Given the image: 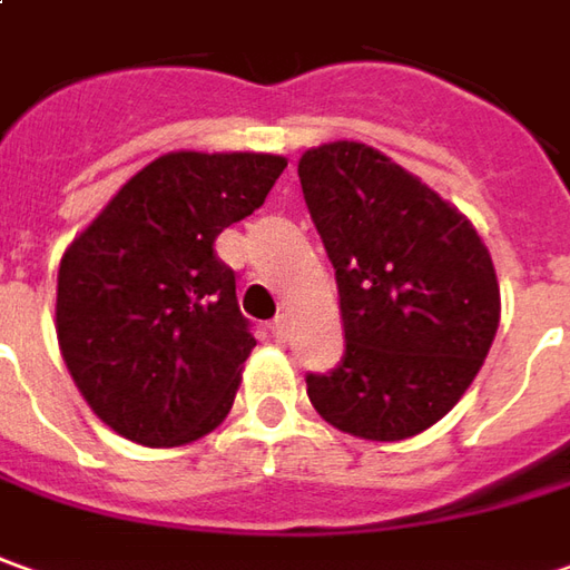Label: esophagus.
<instances>
[{
    "label": "esophagus",
    "instance_id": "1",
    "mask_svg": "<svg viewBox=\"0 0 570 570\" xmlns=\"http://www.w3.org/2000/svg\"><path fill=\"white\" fill-rule=\"evenodd\" d=\"M271 336L277 340V343H286V336H289V324H286L284 315H277L271 321Z\"/></svg>",
    "mask_w": 570,
    "mask_h": 570
}]
</instances>
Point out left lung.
<instances>
[{
    "mask_svg": "<svg viewBox=\"0 0 570 570\" xmlns=\"http://www.w3.org/2000/svg\"><path fill=\"white\" fill-rule=\"evenodd\" d=\"M299 180L346 331L340 365L305 374L308 399L336 431L409 440L462 399L493 346V258L455 205L365 142L308 149Z\"/></svg>",
    "mask_w": 570,
    "mask_h": 570,
    "instance_id": "left-lung-1",
    "label": "left lung"
}]
</instances>
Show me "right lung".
Wrapping results in <instances>:
<instances>
[{
	"label": "right lung",
	"instance_id": "1",
	"mask_svg": "<svg viewBox=\"0 0 570 570\" xmlns=\"http://www.w3.org/2000/svg\"><path fill=\"white\" fill-rule=\"evenodd\" d=\"M284 168L262 153L161 155L68 246L58 346L115 433L184 446L227 417L255 336L215 239L265 203Z\"/></svg>",
	"mask_w": 570,
	"mask_h": 570
}]
</instances>
